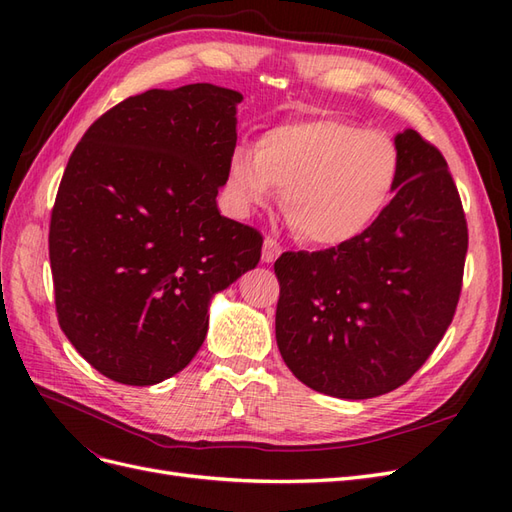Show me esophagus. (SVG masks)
I'll return each mask as SVG.
<instances>
[{"mask_svg": "<svg viewBox=\"0 0 512 512\" xmlns=\"http://www.w3.org/2000/svg\"><path fill=\"white\" fill-rule=\"evenodd\" d=\"M280 254H282L280 243H277L271 237H267L265 239V247H262V260H265V262H275L277 258H280Z\"/></svg>", "mask_w": 512, "mask_h": 512, "instance_id": "esophagus-1", "label": "esophagus"}]
</instances>
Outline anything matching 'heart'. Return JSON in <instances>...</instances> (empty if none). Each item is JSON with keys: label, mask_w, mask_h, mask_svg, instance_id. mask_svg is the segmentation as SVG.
Instances as JSON below:
<instances>
[{"label": "heart", "mask_w": 512, "mask_h": 512, "mask_svg": "<svg viewBox=\"0 0 512 512\" xmlns=\"http://www.w3.org/2000/svg\"><path fill=\"white\" fill-rule=\"evenodd\" d=\"M397 175L399 153L389 136L320 117L271 128L256 151L237 149L226 190L235 211L250 215L269 203L277 185L294 235L316 247H339L382 218Z\"/></svg>", "instance_id": "b5f03b06"}]
</instances>
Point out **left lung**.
<instances>
[{"label":"left lung","instance_id":"left-lung-1","mask_svg":"<svg viewBox=\"0 0 512 512\" xmlns=\"http://www.w3.org/2000/svg\"><path fill=\"white\" fill-rule=\"evenodd\" d=\"M395 196L363 237L275 260L277 348L309 389L369 399L408 382L455 316L468 224L442 153L395 136Z\"/></svg>","mask_w":512,"mask_h":512}]
</instances>
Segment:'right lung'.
<instances>
[{"instance_id":"obj_1","label":"right lung","mask_w":512,"mask_h":512,"mask_svg":"<svg viewBox=\"0 0 512 512\" xmlns=\"http://www.w3.org/2000/svg\"><path fill=\"white\" fill-rule=\"evenodd\" d=\"M235 89H149L91 123L49 230L59 327L102 376L158 384L188 365L215 292L258 265L262 235L220 215Z\"/></svg>"}]
</instances>
